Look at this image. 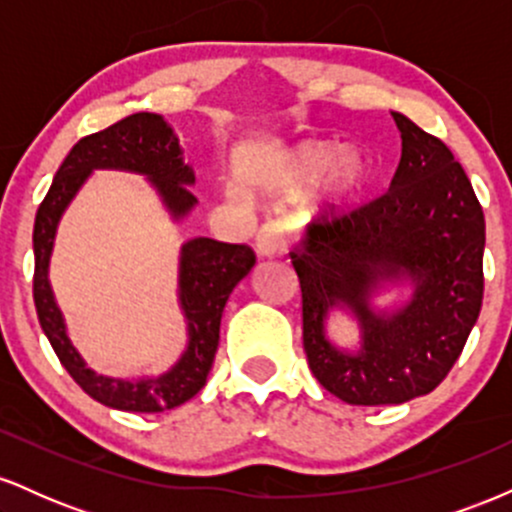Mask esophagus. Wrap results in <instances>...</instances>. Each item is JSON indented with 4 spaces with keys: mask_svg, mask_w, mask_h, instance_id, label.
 <instances>
[{
    "mask_svg": "<svg viewBox=\"0 0 512 512\" xmlns=\"http://www.w3.org/2000/svg\"><path fill=\"white\" fill-rule=\"evenodd\" d=\"M286 240H289V231L281 221H267L257 231L255 236V250L260 257H274L286 250Z\"/></svg>",
    "mask_w": 512,
    "mask_h": 512,
    "instance_id": "34e87169",
    "label": "esophagus"
}]
</instances>
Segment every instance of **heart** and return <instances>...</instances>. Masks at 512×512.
<instances>
[{
    "label": "heart",
    "mask_w": 512,
    "mask_h": 512,
    "mask_svg": "<svg viewBox=\"0 0 512 512\" xmlns=\"http://www.w3.org/2000/svg\"><path fill=\"white\" fill-rule=\"evenodd\" d=\"M370 175L368 161L356 151L342 154V146L330 142H303L281 151L260 173L264 185L276 190H305L322 180V192L330 202L354 197Z\"/></svg>",
    "instance_id": "b5f03b06"
}]
</instances>
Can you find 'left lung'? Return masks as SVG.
Masks as SVG:
<instances>
[{
	"instance_id": "1",
	"label": "left lung",
	"mask_w": 512,
	"mask_h": 512,
	"mask_svg": "<svg viewBox=\"0 0 512 512\" xmlns=\"http://www.w3.org/2000/svg\"><path fill=\"white\" fill-rule=\"evenodd\" d=\"M402 158L390 190L308 226L293 269L303 293V349L317 383L346 404L380 407L428 395L460 358L484 298V211L452 151L392 113ZM412 286L407 304L372 305L385 285ZM332 309L359 325L354 350L326 334Z\"/></svg>"
}]
</instances>
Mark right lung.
Segmentation results:
<instances>
[{
  "label": "right lung",
  "mask_w": 512,
  "mask_h": 512,
  "mask_svg": "<svg viewBox=\"0 0 512 512\" xmlns=\"http://www.w3.org/2000/svg\"><path fill=\"white\" fill-rule=\"evenodd\" d=\"M93 170H127L151 182L173 221L195 209V170L182 161L180 139L173 127L156 113H134L108 129L79 139L57 170L48 195L38 207L33 226V301L40 327L76 385L110 409L156 414L180 407L207 383L219 349L221 315L238 281L255 267V252L248 245L219 243L214 238H192L180 248L178 301L187 322V346L178 361L158 375L110 378L86 366L72 339L55 293L50 286V257L57 226L76 192Z\"/></svg>",
  "instance_id": "1"
}]
</instances>
